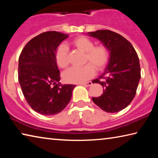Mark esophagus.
I'll return each instance as SVG.
<instances>
[{"label": "esophagus", "instance_id": "34e87169", "mask_svg": "<svg viewBox=\"0 0 158 158\" xmlns=\"http://www.w3.org/2000/svg\"><path fill=\"white\" fill-rule=\"evenodd\" d=\"M93 84V83L91 81H89V82H86V83H83L81 84V85H84V86H90V85H91Z\"/></svg>", "mask_w": 158, "mask_h": 158}]
</instances>
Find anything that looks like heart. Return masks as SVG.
I'll use <instances>...</instances> for the list:
<instances>
[{
	"label": "heart",
	"instance_id": "1",
	"mask_svg": "<svg viewBox=\"0 0 158 158\" xmlns=\"http://www.w3.org/2000/svg\"><path fill=\"white\" fill-rule=\"evenodd\" d=\"M71 44L85 53V62L89 63L82 67H73L66 70L63 75L66 82L72 84L84 83L94 75L95 68L98 70H102L107 65L109 53L105 45L94 46L91 40L85 36L77 37L71 42ZM55 58L60 68H65L68 65V50L65 45L60 44L58 47Z\"/></svg>",
	"mask_w": 158,
	"mask_h": 158
}]
</instances>
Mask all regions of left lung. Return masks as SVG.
Here are the masks:
<instances>
[{"instance_id":"obj_1","label":"left lung","mask_w":158,"mask_h":158,"mask_svg":"<svg viewBox=\"0 0 158 158\" xmlns=\"http://www.w3.org/2000/svg\"><path fill=\"white\" fill-rule=\"evenodd\" d=\"M109 52V60L104 73L93 83L103 87V93L92 98L96 105L108 113H116L130 105L135 98L141 78L137 53L132 45L121 35L109 30L89 32Z\"/></svg>"}]
</instances>
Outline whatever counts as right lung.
<instances>
[{
	"instance_id": "obj_1",
	"label": "right lung",
	"mask_w": 158,
	"mask_h": 158,
	"mask_svg": "<svg viewBox=\"0 0 158 158\" xmlns=\"http://www.w3.org/2000/svg\"><path fill=\"white\" fill-rule=\"evenodd\" d=\"M68 34L44 32L31 40L19 58L18 78L31 107L45 116L62 111L71 100L75 85L61 84L56 61L58 47Z\"/></svg>"
}]
</instances>
